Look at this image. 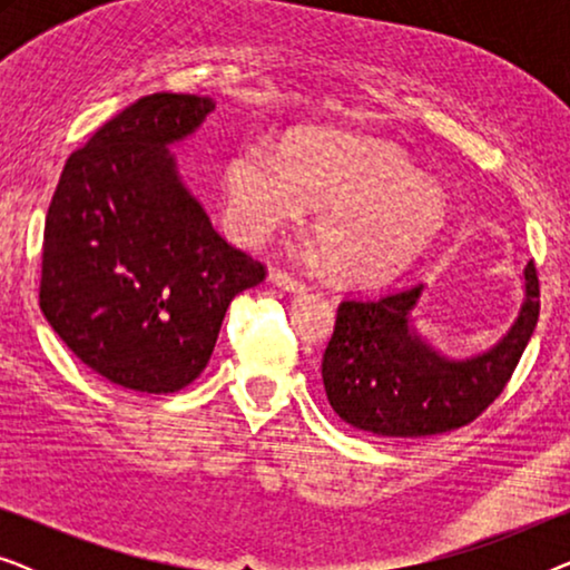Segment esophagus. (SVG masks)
<instances>
[{
  "label": "esophagus",
  "instance_id": "obj_1",
  "mask_svg": "<svg viewBox=\"0 0 570 570\" xmlns=\"http://www.w3.org/2000/svg\"><path fill=\"white\" fill-rule=\"evenodd\" d=\"M269 279L287 293H306L308 291L306 283H303L298 275H293V272H287V269H272Z\"/></svg>",
  "mask_w": 570,
  "mask_h": 570
}]
</instances>
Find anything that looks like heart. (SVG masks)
Segmentation results:
<instances>
[{
    "instance_id": "b5f03b06",
    "label": "heart",
    "mask_w": 570,
    "mask_h": 570,
    "mask_svg": "<svg viewBox=\"0 0 570 570\" xmlns=\"http://www.w3.org/2000/svg\"><path fill=\"white\" fill-rule=\"evenodd\" d=\"M225 223L246 246L318 209L316 240L334 275L379 285L410 267L446 223L439 186L394 147L330 131H301L285 150L254 139L223 174Z\"/></svg>"
}]
</instances>
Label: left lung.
I'll return each mask as SVG.
<instances>
[{"label": "left lung", "instance_id": "left-lung-1", "mask_svg": "<svg viewBox=\"0 0 570 570\" xmlns=\"http://www.w3.org/2000/svg\"><path fill=\"white\" fill-rule=\"evenodd\" d=\"M524 279L527 298L509 334L472 361H446L410 332L423 285L342 301L322 361L332 410L357 431L384 439H423L470 425L501 396L537 326L534 262Z\"/></svg>", "mask_w": 570, "mask_h": 570}]
</instances>
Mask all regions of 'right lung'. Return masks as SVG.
Masks as SVG:
<instances>
[{
    "instance_id": "obj_1",
    "label": "right lung",
    "mask_w": 570,
    "mask_h": 570,
    "mask_svg": "<svg viewBox=\"0 0 570 570\" xmlns=\"http://www.w3.org/2000/svg\"><path fill=\"white\" fill-rule=\"evenodd\" d=\"M213 108L181 92L135 100L69 155L46 213L43 316L90 371L131 392L189 386L230 301L267 277L213 228L168 153Z\"/></svg>"
}]
</instances>
